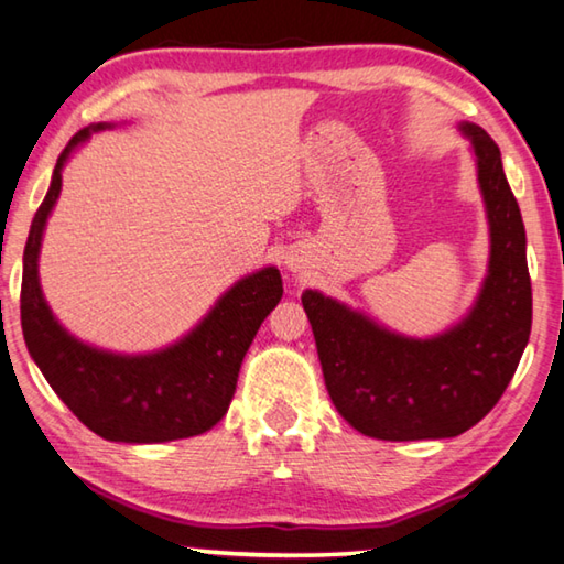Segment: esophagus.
Returning a JSON list of instances; mask_svg holds the SVG:
<instances>
[{"label": "esophagus", "instance_id": "1", "mask_svg": "<svg viewBox=\"0 0 564 564\" xmlns=\"http://www.w3.org/2000/svg\"><path fill=\"white\" fill-rule=\"evenodd\" d=\"M289 269H293V271H295V269H299V265H295L293 261H289Z\"/></svg>", "mask_w": 564, "mask_h": 564}]
</instances>
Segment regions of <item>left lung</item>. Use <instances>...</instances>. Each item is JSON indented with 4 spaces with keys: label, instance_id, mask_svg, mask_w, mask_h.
<instances>
[{
    "label": "left lung",
    "instance_id": "8db88e82",
    "mask_svg": "<svg viewBox=\"0 0 564 564\" xmlns=\"http://www.w3.org/2000/svg\"><path fill=\"white\" fill-rule=\"evenodd\" d=\"M470 141L490 231V259L477 299L451 328L415 338L305 289L303 311L338 413L378 441H437L470 431L490 413L518 370L532 328L524 226L502 171L500 149L477 123Z\"/></svg>",
    "mask_w": 564,
    "mask_h": 564
}]
</instances>
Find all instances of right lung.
I'll use <instances>...</instances> for the list:
<instances>
[{
	"instance_id": "1",
	"label": "right lung",
	"mask_w": 564,
	"mask_h": 564,
	"mask_svg": "<svg viewBox=\"0 0 564 564\" xmlns=\"http://www.w3.org/2000/svg\"><path fill=\"white\" fill-rule=\"evenodd\" d=\"M104 129H113V123L99 121L74 133L34 214L22 271L26 348L64 405L104 441L169 443L202 435L231 405L246 350L283 295L281 273L265 265L243 275L186 336L159 350L117 352L66 330L42 293V238L62 194L66 161Z\"/></svg>"
}]
</instances>
